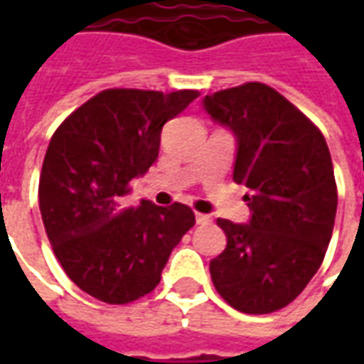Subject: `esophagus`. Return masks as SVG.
<instances>
[{
  "label": "esophagus",
  "mask_w": 364,
  "mask_h": 364,
  "mask_svg": "<svg viewBox=\"0 0 364 364\" xmlns=\"http://www.w3.org/2000/svg\"><path fill=\"white\" fill-rule=\"evenodd\" d=\"M195 220H197V224H208V222H210V216L197 213V214H195Z\"/></svg>",
  "instance_id": "1"
}]
</instances>
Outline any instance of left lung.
Instances as JSON below:
<instances>
[{
	"label": "left lung",
	"instance_id": "left-lung-1",
	"mask_svg": "<svg viewBox=\"0 0 364 364\" xmlns=\"http://www.w3.org/2000/svg\"><path fill=\"white\" fill-rule=\"evenodd\" d=\"M236 136L234 181L247 187V224L218 218L226 250L210 261L218 294L244 314L290 304L320 269L337 210L328 144L318 127L265 83L203 99Z\"/></svg>",
	"mask_w": 364,
	"mask_h": 364
}]
</instances>
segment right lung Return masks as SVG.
Here are the masks:
<instances>
[{"label":"right lung","instance_id":"right-lung-1","mask_svg":"<svg viewBox=\"0 0 364 364\" xmlns=\"http://www.w3.org/2000/svg\"><path fill=\"white\" fill-rule=\"evenodd\" d=\"M197 97L193 90H105L50 138L38 183L41 214L60 265L90 296L128 304L151 292L173 247L195 226L187 205L142 200L124 208V197L158 159L164 124Z\"/></svg>","mask_w":364,"mask_h":364}]
</instances>
